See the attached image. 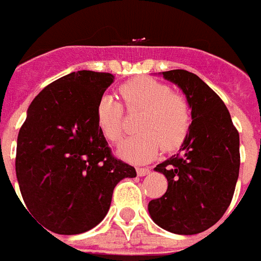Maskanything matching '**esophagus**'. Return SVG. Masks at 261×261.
I'll return each mask as SVG.
<instances>
[{
  "mask_svg": "<svg viewBox=\"0 0 261 261\" xmlns=\"http://www.w3.org/2000/svg\"><path fill=\"white\" fill-rule=\"evenodd\" d=\"M136 171L139 176H145V175L149 174V168H147V167H137Z\"/></svg>",
  "mask_w": 261,
  "mask_h": 261,
  "instance_id": "esophagus-1",
  "label": "esophagus"
}]
</instances>
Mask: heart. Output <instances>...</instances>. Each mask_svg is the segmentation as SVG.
Returning <instances> with one entry per match:
<instances>
[{"instance_id": "b5f03b06", "label": "heart", "mask_w": 261, "mask_h": 261, "mask_svg": "<svg viewBox=\"0 0 261 261\" xmlns=\"http://www.w3.org/2000/svg\"><path fill=\"white\" fill-rule=\"evenodd\" d=\"M120 95L129 112L141 110L136 129L120 147V155L130 162L153 159L160 147L178 148L189 133L191 108L187 98L166 83L149 76H136L120 86ZM97 125L106 140L118 143L124 136V108L110 95H102L97 105Z\"/></svg>"}]
</instances>
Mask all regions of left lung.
<instances>
[{"mask_svg": "<svg viewBox=\"0 0 261 261\" xmlns=\"http://www.w3.org/2000/svg\"><path fill=\"white\" fill-rule=\"evenodd\" d=\"M191 108V125L179 153L155 170L166 175L164 195L148 203L152 220L176 234L212 228L232 202L240 170V136L224 101L193 72L164 71Z\"/></svg>", "mask_w": 261, "mask_h": 261, "instance_id": "1", "label": "left lung"}]
</instances>
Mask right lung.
Wrapping results in <instances>:
<instances>
[{
    "label": "right lung",
    "instance_id": "obj_1",
    "mask_svg": "<svg viewBox=\"0 0 261 261\" xmlns=\"http://www.w3.org/2000/svg\"><path fill=\"white\" fill-rule=\"evenodd\" d=\"M109 72L82 70L45 86L29 105L17 137L16 175L27 209L58 234L97 226L114 187L136 170L114 158L97 125Z\"/></svg>",
    "mask_w": 261,
    "mask_h": 261
}]
</instances>
